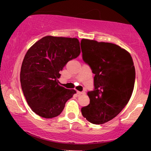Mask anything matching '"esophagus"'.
I'll return each instance as SVG.
<instances>
[{"mask_svg":"<svg viewBox=\"0 0 151 151\" xmlns=\"http://www.w3.org/2000/svg\"><path fill=\"white\" fill-rule=\"evenodd\" d=\"M77 94L78 95H83V94H85V91H77Z\"/></svg>","mask_w":151,"mask_h":151,"instance_id":"34e87169","label":"esophagus"}]
</instances>
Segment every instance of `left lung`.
<instances>
[{"instance_id": "1", "label": "left lung", "mask_w": 151, "mask_h": 151, "mask_svg": "<svg viewBox=\"0 0 151 151\" xmlns=\"http://www.w3.org/2000/svg\"><path fill=\"white\" fill-rule=\"evenodd\" d=\"M81 44L83 60L95 74L94 89L87 93L89 104L81 108V114L91 124H104L120 113L132 95L136 78L133 59L113 43L82 39Z\"/></svg>"}]
</instances>
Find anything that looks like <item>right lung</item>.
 I'll use <instances>...</instances> for the list:
<instances>
[{
  "instance_id": "add662e5",
  "label": "right lung",
  "mask_w": 151,
  "mask_h": 151,
  "mask_svg": "<svg viewBox=\"0 0 151 151\" xmlns=\"http://www.w3.org/2000/svg\"><path fill=\"white\" fill-rule=\"evenodd\" d=\"M77 38L45 36L26 53L20 70L22 92L32 111L51 119L60 115L76 93L60 85V71L81 52Z\"/></svg>"
}]
</instances>
